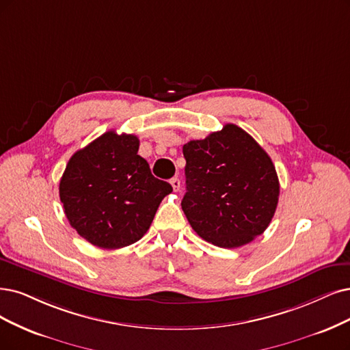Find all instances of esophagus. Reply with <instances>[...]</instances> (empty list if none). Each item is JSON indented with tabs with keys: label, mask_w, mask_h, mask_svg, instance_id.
I'll return each instance as SVG.
<instances>
[{
	"label": "esophagus",
	"mask_w": 350,
	"mask_h": 350,
	"mask_svg": "<svg viewBox=\"0 0 350 350\" xmlns=\"http://www.w3.org/2000/svg\"><path fill=\"white\" fill-rule=\"evenodd\" d=\"M170 185H172V187H173L174 191H178V189H180V180H178L177 177H173V178L170 180Z\"/></svg>",
	"instance_id": "34e87169"
}]
</instances>
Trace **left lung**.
Segmentation results:
<instances>
[{"mask_svg":"<svg viewBox=\"0 0 350 350\" xmlns=\"http://www.w3.org/2000/svg\"><path fill=\"white\" fill-rule=\"evenodd\" d=\"M182 209L196 234L216 247L238 248L268 228L280 196L275 167L242 128L226 124L183 146Z\"/></svg>","mask_w":350,"mask_h":350,"instance_id":"1","label":"left lung"}]
</instances>
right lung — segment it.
<instances>
[{"instance_id":"right-lung-1","label":"right lung","mask_w":350,"mask_h":350,"mask_svg":"<svg viewBox=\"0 0 350 350\" xmlns=\"http://www.w3.org/2000/svg\"><path fill=\"white\" fill-rule=\"evenodd\" d=\"M133 134L108 131L77 150L60 178L69 224L98 248L118 250L144 237L173 187L151 174Z\"/></svg>"}]
</instances>
